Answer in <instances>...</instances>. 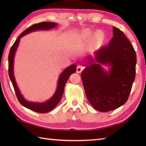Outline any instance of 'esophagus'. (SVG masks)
<instances>
[{"label":"esophagus","instance_id":"esophagus-1","mask_svg":"<svg viewBox=\"0 0 146 146\" xmlns=\"http://www.w3.org/2000/svg\"><path fill=\"white\" fill-rule=\"evenodd\" d=\"M83 69H84V67L81 66V65H78V66L76 68V71L78 73H81L82 71L83 70Z\"/></svg>","mask_w":146,"mask_h":146}]
</instances>
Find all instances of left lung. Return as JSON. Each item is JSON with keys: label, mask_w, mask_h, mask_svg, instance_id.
Here are the masks:
<instances>
[{"label": "left lung", "mask_w": 146, "mask_h": 146, "mask_svg": "<svg viewBox=\"0 0 146 146\" xmlns=\"http://www.w3.org/2000/svg\"><path fill=\"white\" fill-rule=\"evenodd\" d=\"M113 38L109 44L88 57L90 66L81 77L86 98L94 108L106 112L119 108L127 101L135 77L136 53L124 34L113 27ZM99 63L112 66L107 73Z\"/></svg>", "instance_id": "8db88e82"}]
</instances>
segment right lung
Returning <instances> with one entry per match:
<instances>
[{"label":"right lung","instance_id":"1","mask_svg":"<svg viewBox=\"0 0 146 146\" xmlns=\"http://www.w3.org/2000/svg\"><path fill=\"white\" fill-rule=\"evenodd\" d=\"M56 25V23H51V22H42V23H40L38 24H33V25L28 27V28L26 29L25 31H24L19 36L17 39L15 40V41L14 42L13 45L12 46L9 54V78H10L12 82V85H13L15 93V94H16L19 102L21 104L23 105V106L38 113H44L49 112V111L52 110L56 106L57 104L59 103V102L60 101L62 97V95L63 94L64 85L66 84L68 79L69 78V77L71 74L76 72V66L75 64L71 65L69 67L66 68V69L63 71V73L61 74L60 78H59L58 80V85L56 91L54 95L52 96V97L49 99L48 101L44 102V103H34V102L26 101L25 99L23 98V96H22L21 92H19V90L17 87L16 82L15 81L13 73L14 57L15 51H16V49L19 45L20 39L23 36L37 30L50 29L53 28V27H54Z\"/></svg>","mask_w":146,"mask_h":146}]
</instances>
